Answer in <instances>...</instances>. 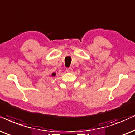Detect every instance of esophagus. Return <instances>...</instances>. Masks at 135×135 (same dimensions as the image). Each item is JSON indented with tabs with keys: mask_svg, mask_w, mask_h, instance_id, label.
Segmentation results:
<instances>
[{
	"mask_svg": "<svg viewBox=\"0 0 135 135\" xmlns=\"http://www.w3.org/2000/svg\"><path fill=\"white\" fill-rule=\"evenodd\" d=\"M66 71L69 73H71L73 71V69H71V68H67V69H66Z\"/></svg>",
	"mask_w": 135,
	"mask_h": 135,
	"instance_id": "1",
	"label": "esophagus"
}]
</instances>
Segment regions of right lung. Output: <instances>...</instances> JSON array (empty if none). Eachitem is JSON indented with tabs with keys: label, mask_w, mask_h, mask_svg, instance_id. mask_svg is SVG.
<instances>
[{
	"label": "right lung",
	"mask_w": 135,
	"mask_h": 135,
	"mask_svg": "<svg viewBox=\"0 0 135 135\" xmlns=\"http://www.w3.org/2000/svg\"><path fill=\"white\" fill-rule=\"evenodd\" d=\"M52 76H55V73H53L52 74Z\"/></svg>",
	"instance_id": "right-lung-1"
}]
</instances>
